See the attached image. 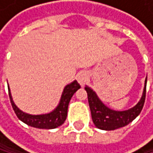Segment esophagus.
<instances>
[{"mask_svg":"<svg viewBox=\"0 0 153 153\" xmlns=\"http://www.w3.org/2000/svg\"><path fill=\"white\" fill-rule=\"evenodd\" d=\"M88 79H89V76L86 71H81L77 74V80L81 85L85 84L88 82Z\"/></svg>","mask_w":153,"mask_h":153,"instance_id":"obj_1","label":"esophagus"}]
</instances>
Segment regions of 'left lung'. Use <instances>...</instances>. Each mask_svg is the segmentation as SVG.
<instances>
[{"label": "left lung", "instance_id": "8db88e82", "mask_svg": "<svg viewBox=\"0 0 153 153\" xmlns=\"http://www.w3.org/2000/svg\"><path fill=\"white\" fill-rule=\"evenodd\" d=\"M146 83L147 78L145 80V87L142 97L137 105H135L129 110L122 111V112L111 110L106 107L98 99L97 95L91 88L85 86L84 89L87 92L88 103H89L92 119L94 125L98 128L104 130H114L128 125L130 122H132L140 115L143 108L146 98Z\"/></svg>", "mask_w": 153, "mask_h": 153}]
</instances>
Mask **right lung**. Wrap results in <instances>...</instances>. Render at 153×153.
Returning <instances> with one entry per match:
<instances>
[{"instance_id":"add662e5","label":"right lung","mask_w":153,"mask_h":153,"mask_svg":"<svg viewBox=\"0 0 153 153\" xmlns=\"http://www.w3.org/2000/svg\"><path fill=\"white\" fill-rule=\"evenodd\" d=\"M80 88H81V85L78 83L77 81H74L71 84L67 85L64 88L59 105L53 112H51L49 114H46V115H37V116L28 115V114L22 112L21 110H19L14 105V103L13 102L9 88H8V91H9V97L11 100L13 109L14 111V113L16 114L17 117L21 121H23L26 125L31 126L33 128L51 129V128H56L59 127L60 125L63 124L64 121L66 120L69 103L71 101L72 95L74 94V93L78 89H80Z\"/></svg>"}]
</instances>
